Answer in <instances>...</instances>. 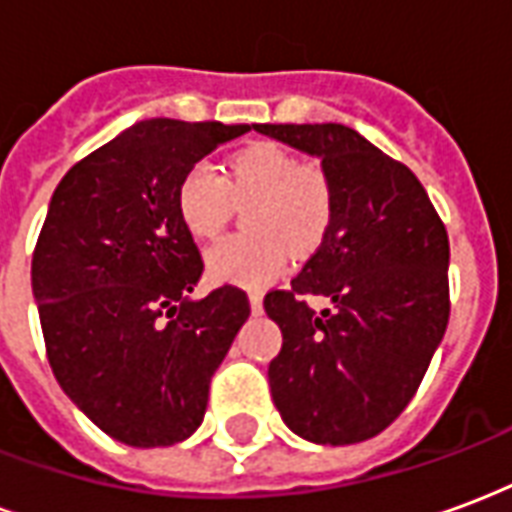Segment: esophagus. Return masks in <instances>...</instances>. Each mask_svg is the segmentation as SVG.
<instances>
[{
	"instance_id": "obj_1",
	"label": "esophagus",
	"mask_w": 512,
	"mask_h": 512,
	"mask_svg": "<svg viewBox=\"0 0 512 512\" xmlns=\"http://www.w3.org/2000/svg\"><path fill=\"white\" fill-rule=\"evenodd\" d=\"M249 307H252V312H263V296L260 293H249Z\"/></svg>"
}]
</instances>
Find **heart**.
Returning a JSON list of instances; mask_svg holds the SVG:
<instances>
[{"label":"heart","instance_id":"obj_1","mask_svg":"<svg viewBox=\"0 0 512 512\" xmlns=\"http://www.w3.org/2000/svg\"><path fill=\"white\" fill-rule=\"evenodd\" d=\"M235 200H255L246 208L252 233L227 235L208 249L205 268L216 282L260 288L285 266V244L307 255L321 244L332 222L334 194L326 172L299 164L274 142H255L235 153L227 175L200 161L180 178L178 216L197 238H213L233 216Z\"/></svg>","mask_w":512,"mask_h":512}]
</instances>
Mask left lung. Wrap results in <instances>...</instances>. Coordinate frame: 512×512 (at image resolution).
<instances>
[{"label":"left lung","instance_id":"8db88e82","mask_svg":"<svg viewBox=\"0 0 512 512\" xmlns=\"http://www.w3.org/2000/svg\"><path fill=\"white\" fill-rule=\"evenodd\" d=\"M257 134L321 158L334 211L288 290L263 299L282 329L268 365L274 406L296 436L356 444L408 406L450 321V241L417 175L340 123ZM312 295L333 301L315 313Z\"/></svg>","mask_w":512,"mask_h":512}]
</instances>
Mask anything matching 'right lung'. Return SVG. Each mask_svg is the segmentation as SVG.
<instances>
[{
    "label": "right lung",
    "mask_w": 512,
    "mask_h": 512,
    "mask_svg": "<svg viewBox=\"0 0 512 512\" xmlns=\"http://www.w3.org/2000/svg\"><path fill=\"white\" fill-rule=\"evenodd\" d=\"M249 126L142 120L68 169L32 255L62 392L112 439L169 447L200 428L216 367L249 318L241 288L189 299L202 257L180 178Z\"/></svg>",
    "instance_id": "right-lung-1"
}]
</instances>
